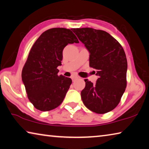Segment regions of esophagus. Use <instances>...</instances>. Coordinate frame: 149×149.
Here are the masks:
<instances>
[{
    "label": "esophagus",
    "mask_w": 149,
    "mask_h": 149,
    "mask_svg": "<svg viewBox=\"0 0 149 149\" xmlns=\"http://www.w3.org/2000/svg\"><path fill=\"white\" fill-rule=\"evenodd\" d=\"M79 77H78V76H73L72 77V79L73 81H75V80H77V79H79Z\"/></svg>",
    "instance_id": "esophagus-1"
}]
</instances>
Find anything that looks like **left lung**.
Here are the masks:
<instances>
[{
	"label": "left lung",
	"instance_id": "1",
	"mask_svg": "<svg viewBox=\"0 0 149 149\" xmlns=\"http://www.w3.org/2000/svg\"><path fill=\"white\" fill-rule=\"evenodd\" d=\"M90 52L89 65L97 70L96 84L85 79L81 92L88 109L105 114L117 107L127 86V62L122 45L102 30L89 27L72 29Z\"/></svg>",
	"mask_w": 149,
	"mask_h": 149
}]
</instances>
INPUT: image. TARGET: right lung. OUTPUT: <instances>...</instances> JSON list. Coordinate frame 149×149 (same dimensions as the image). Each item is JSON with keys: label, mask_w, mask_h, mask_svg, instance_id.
I'll use <instances>...</instances> for the list:
<instances>
[{"label": "right lung", "mask_w": 149, "mask_h": 149, "mask_svg": "<svg viewBox=\"0 0 149 149\" xmlns=\"http://www.w3.org/2000/svg\"><path fill=\"white\" fill-rule=\"evenodd\" d=\"M78 43L72 29H49L33 45L24 65L22 78L27 98L36 109L46 112L61 104L72 81L58 75L62 51L68 44Z\"/></svg>", "instance_id": "obj_1"}]
</instances>
